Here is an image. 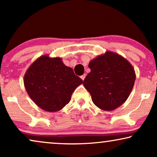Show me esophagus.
Wrapping results in <instances>:
<instances>
[{
    "instance_id": "34e87169",
    "label": "esophagus",
    "mask_w": 157,
    "mask_h": 157,
    "mask_svg": "<svg viewBox=\"0 0 157 157\" xmlns=\"http://www.w3.org/2000/svg\"><path fill=\"white\" fill-rule=\"evenodd\" d=\"M86 78V74H83V75H82V76H81V78L82 79V80L83 81L84 80V78Z\"/></svg>"
}]
</instances>
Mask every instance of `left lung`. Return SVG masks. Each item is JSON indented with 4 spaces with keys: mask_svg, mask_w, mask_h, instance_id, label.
<instances>
[{
    "mask_svg": "<svg viewBox=\"0 0 157 157\" xmlns=\"http://www.w3.org/2000/svg\"><path fill=\"white\" fill-rule=\"evenodd\" d=\"M91 72L83 86L94 104L104 111H113L126 101L134 87L136 74L132 64L117 53L106 51L89 63Z\"/></svg>",
    "mask_w": 157,
    "mask_h": 157,
    "instance_id": "obj_1",
    "label": "left lung"
}]
</instances>
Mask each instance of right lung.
<instances>
[{"mask_svg": "<svg viewBox=\"0 0 157 157\" xmlns=\"http://www.w3.org/2000/svg\"><path fill=\"white\" fill-rule=\"evenodd\" d=\"M23 82L30 98L39 108L56 112L69 103L73 92L83 81L61 58L44 55L29 66Z\"/></svg>", "mask_w": 157, "mask_h": 157, "instance_id": "obj_1", "label": "right lung"}]
</instances>
